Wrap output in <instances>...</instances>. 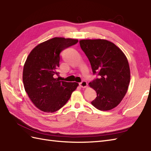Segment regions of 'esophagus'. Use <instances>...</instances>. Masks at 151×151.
I'll list each match as a JSON object with an SVG mask.
<instances>
[{
    "label": "esophagus",
    "mask_w": 151,
    "mask_h": 151,
    "mask_svg": "<svg viewBox=\"0 0 151 151\" xmlns=\"http://www.w3.org/2000/svg\"><path fill=\"white\" fill-rule=\"evenodd\" d=\"M79 85L81 87H82V88H86L88 85V84H87V82L86 81H81L79 83Z\"/></svg>",
    "instance_id": "esophagus-1"
}]
</instances>
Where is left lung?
Returning a JSON list of instances; mask_svg holds the SVG:
<instances>
[{"instance_id":"left-lung-1","label":"left lung","mask_w":151,"mask_h":151,"mask_svg":"<svg viewBox=\"0 0 151 151\" xmlns=\"http://www.w3.org/2000/svg\"><path fill=\"white\" fill-rule=\"evenodd\" d=\"M79 43L93 73L98 76L89 83L97 93L91 104L101 111L115 108L127 93L130 82L126 56L115 44L106 40H82Z\"/></svg>"}]
</instances>
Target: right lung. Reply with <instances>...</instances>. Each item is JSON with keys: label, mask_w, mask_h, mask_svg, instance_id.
Listing matches in <instances>:
<instances>
[{"label": "right lung", "mask_w": 151, "mask_h": 151, "mask_svg": "<svg viewBox=\"0 0 151 151\" xmlns=\"http://www.w3.org/2000/svg\"><path fill=\"white\" fill-rule=\"evenodd\" d=\"M78 42L56 37L40 43L29 54L24 66V86L32 103L42 111L53 113L61 108L79 85L55 78L61 51Z\"/></svg>", "instance_id": "obj_1"}]
</instances>
